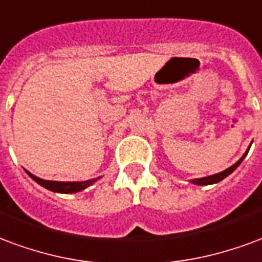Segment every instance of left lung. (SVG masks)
I'll return each mask as SVG.
<instances>
[{
  "label": "left lung",
  "instance_id": "obj_1",
  "mask_svg": "<svg viewBox=\"0 0 262 262\" xmlns=\"http://www.w3.org/2000/svg\"><path fill=\"white\" fill-rule=\"evenodd\" d=\"M250 149V148H249ZM249 149H247V152L242 156V159H238L236 163L233 166H230L229 169H226V170L221 171V173H217V174H213V176H208V177H202V179H195V180H192V183H195V184H200V186H208V184H213V183H217V181L223 180L225 177H228L230 173H232L233 170H236V167H237L242 162H243V159L246 158V155L249 154Z\"/></svg>",
  "mask_w": 262,
  "mask_h": 262
}]
</instances>
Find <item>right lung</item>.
I'll return each mask as SVG.
<instances>
[{
  "instance_id": "add662e5",
  "label": "right lung",
  "mask_w": 262,
  "mask_h": 262,
  "mask_svg": "<svg viewBox=\"0 0 262 262\" xmlns=\"http://www.w3.org/2000/svg\"><path fill=\"white\" fill-rule=\"evenodd\" d=\"M28 174L33 179L36 183H39L40 186H43L47 190H50V191L54 192H62V194H70V192H78L82 191L83 188H86L91 184H93L97 179H93V180H88V181H74V183H64V181H49V180H43V179H39V177H36L34 174L29 173L28 171Z\"/></svg>"
}]
</instances>
